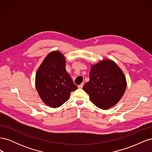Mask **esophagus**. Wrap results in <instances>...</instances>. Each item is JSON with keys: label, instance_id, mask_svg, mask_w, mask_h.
Instances as JSON below:
<instances>
[{"label": "esophagus", "instance_id": "obj_1", "mask_svg": "<svg viewBox=\"0 0 152 152\" xmlns=\"http://www.w3.org/2000/svg\"><path fill=\"white\" fill-rule=\"evenodd\" d=\"M83 86H84V84H83V83H82L81 84H80V85L78 86V87H79V88H80V89H82V87H83Z\"/></svg>", "mask_w": 152, "mask_h": 152}]
</instances>
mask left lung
<instances>
[{
	"mask_svg": "<svg viewBox=\"0 0 152 152\" xmlns=\"http://www.w3.org/2000/svg\"><path fill=\"white\" fill-rule=\"evenodd\" d=\"M125 75L113 61L106 59L91 66L89 81L83 89L96 107L107 110L115 105L126 89Z\"/></svg>",
	"mask_w": 152,
	"mask_h": 152,
	"instance_id": "left-lung-1",
	"label": "left lung"
}]
</instances>
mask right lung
I'll list each match as a JSON object with an SVG mask.
<instances>
[{
    "mask_svg": "<svg viewBox=\"0 0 152 152\" xmlns=\"http://www.w3.org/2000/svg\"><path fill=\"white\" fill-rule=\"evenodd\" d=\"M65 58L59 51L50 53L38 68L36 89L44 103L58 108L77 89L65 69Z\"/></svg>",
    "mask_w": 152,
    "mask_h": 152,
    "instance_id": "right-lung-1",
    "label": "right lung"
}]
</instances>
